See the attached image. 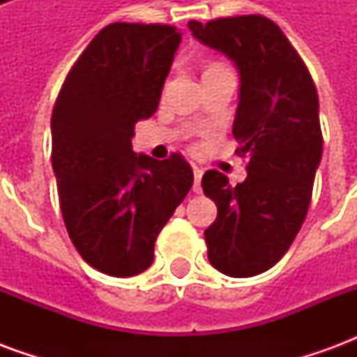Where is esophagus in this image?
<instances>
[{"instance_id":"obj_1","label":"esophagus","mask_w":357,"mask_h":357,"mask_svg":"<svg viewBox=\"0 0 357 357\" xmlns=\"http://www.w3.org/2000/svg\"><path fill=\"white\" fill-rule=\"evenodd\" d=\"M193 176H195V183H193V191L195 193H201V179H202V170L199 166H193Z\"/></svg>"}]
</instances>
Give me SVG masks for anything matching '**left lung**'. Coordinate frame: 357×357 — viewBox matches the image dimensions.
<instances>
[{
  "label": "left lung",
  "instance_id": "obj_1",
  "mask_svg": "<svg viewBox=\"0 0 357 357\" xmlns=\"http://www.w3.org/2000/svg\"><path fill=\"white\" fill-rule=\"evenodd\" d=\"M187 26L239 70L233 137L237 153L250 158L247 179L235 187L222 172L202 176L204 195L218 206L204 231L208 260L229 277L258 275L283 258L307 214L323 153L317 91L287 36L262 15Z\"/></svg>",
  "mask_w": 357,
  "mask_h": 357
}]
</instances>
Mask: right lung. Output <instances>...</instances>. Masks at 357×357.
Masks as SVG:
<instances>
[{"instance_id": "right-lung-1", "label": "right lung", "mask_w": 357, "mask_h": 357, "mask_svg": "<svg viewBox=\"0 0 357 357\" xmlns=\"http://www.w3.org/2000/svg\"><path fill=\"white\" fill-rule=\"evenodd\" d=\"M181 42L176 26L114 22L84 50L51 114V162L76 250L91 268L132 277L153 264L155 241L193 185L181 155L132 149L155 114Z\"/></svg>"}]
</instances>
